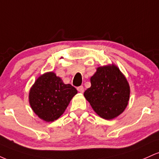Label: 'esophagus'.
I'll list each match as a JSON object with an SVG mask.
<instances>
[{"instance_id":"esophagus-1","label":"esophagus","mask_w":159,"mask_h":159,"mask_svg":"<svg viewBox=\"0 0 159 159\" xmlns=\"http://www.w3.org/2000/svg\"><path fill=\"white\" fill-rule=\"evenodd\" d=\"M77 90H78V92H80L81 93H83L84 91V89L83 86H80V87H78L77 88Z\"/></svg>"}]
</instances>
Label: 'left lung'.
<instances>
[{"label": "left lung", "instance_id": "8db88e82", "mask_svg": "<svg viewBox=\"0 0 159 159\" xmlns=\"http://www.w3.org/2000/svg\"><path fill=\"white\" fill-rule=\"evenodd\" d=\"M90 83L84 96L98 116L111 120L123 112L129 102L130 87L116 66L98 67Z\"/></svg>", "mask_w": 159, "mask_h": 159}]
</instances>
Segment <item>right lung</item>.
Masks as SVG:
<instances>
[{"label":"right lung","mask_w":159,"mask_h":159,"mask_svg":"<svg viewBox=\"0 0 159 159\" xmlns=\"http://www.w3.org/2000/svg\"><path fill=\"white\" fill-rule=\"evenodd\" d=\"M77 93L74 87L65 84L54 72H46L40 75L30 88L29 102L40 119L53 122L64 113Z\"/></svg>","instance_id":"1"}]
</instances>
